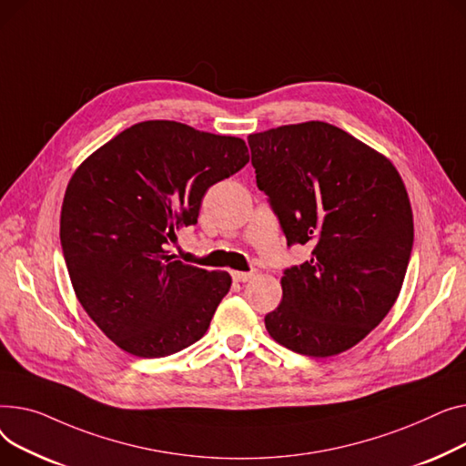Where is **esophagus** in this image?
Segmentation results:
<instances>
[{"instance_id": "esophagus-1", "label": "esophagus", "mask_w": 466, "mask_h": 466, "mask_svg": "<svg viewBox=\"0 0 466 466\" xmlns=\"http://www.w3.org/2000/svg\"><path fill=\"white\" fill-rule=\"evenodd\" d=\"M231 277H233V280H235V282H242V284H244V282H248V280L254 277V270H248V272H244V270H235Z\"/></svg>"}]
</instances>
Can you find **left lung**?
I'll use <instances>...</instances> for the list:
<instances>
[{"instance_id":"left-lung-1","label":"left lung","mask_w":466,"mask_h":466,"mask_svg":"<svg viewBox=\"0 0 466 466\" xmlns=\"http://www.w3.org/2000/svg\"><path fill=\"white\" fill-rule=\"evenodd\" d=\"M248 145L288 246L310 248L284 270L267 331L310 358L346 351L399 297L414 244L406 187L388 157L325 122L254 133Z\"/></svg>"}]
</instances>
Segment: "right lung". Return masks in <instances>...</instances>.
<instances>
[{
	"label": "right lung",
	"instance_id": "add662e5",
	"mask_svg": "<svg viewBox=\"0 0 466 466\" xmlns=\"http://www.w3.org/2000/svg\"><path fill=\"white\" fill-rule=\"evenodd\" d=\"M248 159L238 137L148 120L75 171L60 218L64 259L78 303L118 348L166 358L207 333L231 277L184 265L167 246L198 224L207 189Z\"/></svg>",
	"mask_w": 466,
	"mask_h": 466
}]
</instances>
